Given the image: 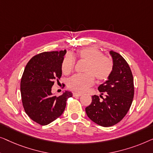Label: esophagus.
I'll return each mask as SVG.
<instances>
[{
  "mask_svg": "<svg viewBox=\"0 0 153 153\" xmlns=\"http://www.w3.org/2000/svg\"><path fill=\"white\" fill-rule=\"evenodd\" d=\"M73 95H74V96H81L82 94L78 93V92H74V93L73 94Z\"/></svg>",
  "mask_w": 153,
  "mask_h": 153,
  "instance_id": "34e87169",
  "label": "esophagus"
}]
</instances>
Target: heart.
<instances>
[{
  "instance_id": "b5f03b06",
  "label": "heart",
  "mask_w": 153,
  "mask_h": 153,
  "mask_svg": "<svg viewBox=\"0 0 153 153\" xmlns=\"http://www.w3.org/2000/svg\"><path fill=\"white\" fill-rule=\"evenodd\" d=\"M76 57L87 62L84 74L74 75L67 82L70 89L78 92H85L94 85L95 79L98 82L106 81L113 71L114 63L109 56L103 55L102 51L94 47H87L77 51ZM74 56L66 55L62 63V73L68 75L75 67Z\"/></svg>"
}]
</instances>
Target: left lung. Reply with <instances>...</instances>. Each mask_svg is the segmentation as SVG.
Listing matches in <instances>:
<instances>
[{"label": "left lung", "mask_w": 153, "mask_h": 153, "mask_svg": "<svg viewBox=\"0 0 153 153\" xmlns=\"http://www.w3.org/2000/svg\"><path fill=\"white\" fill-rule=\"evenodd\" d=\"M114 68L108 80L98 87L100 96H92V102L85 108L88 117L102 127L120 122L130 109L134 98V79L126 60L111 51ZM102 95H105V98Z\"/></svg>", "instance_id": "8db88e82"}]
</instances>
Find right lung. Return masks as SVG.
<instances>
[{
  "label": "right lung",
  "mask_w": 153,
  "mask_h": 153,
  "mask_svg": "<svg viewBox=\"0 0 153 153\" xmlns=\"http://www.w3.org/2000/svg\"><path fill=\"white\" fill-rule=\"evenodd\" d=\"M66 50L34 55L27 62L21 79V94L25 113L41 126H46L64 112L69 91L53 95L51 88L62 76V63Z\"/></svg>",
  "instance_id": "right-lung-1"
}]
</instances>
